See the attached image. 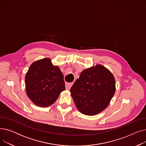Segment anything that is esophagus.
<instances>
[{
  "instance_id": "esophagus-1",
  "label": "esophagus",
  "mask_w": 146,
  "mask_h": 146,
  "mask_svg": "<svg viewBox=\"0 0 146 146\" xmlns=\"http://www.w3.org/2000/svg\"><path fill=\"white\" fill-rule=\"evenodd\" d=\"M72 85H73V83H66V89L67 90H69L71 88Z\"/></svg>"
}]
</instances>
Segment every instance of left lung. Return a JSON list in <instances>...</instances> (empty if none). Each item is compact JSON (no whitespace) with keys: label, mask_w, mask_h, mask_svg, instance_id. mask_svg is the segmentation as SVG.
I'll list each match as a JSON object with an SVG mask.
<instances>
[{"label":"left lung","mask_w":146,"mask_h":146,"mask_svg":"<svg viewBox=\"0 0 146 146\" xmlns=\"http://www.w3.org/2000/svg\"><path fill=\"white\" fill-rule=\"evenodd\" d=\"M115 92L112 73L101 64L82 72L70 89L78 110L86 115H95L108 106Z\"/></svg>","instance_id":"obj_1"}]
</instances>
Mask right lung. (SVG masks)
<instances>
[{
  "instance_id": "add662e5",
  "label": "right lung",
  "mask_w": 146,
  "mask_h": 146,
  "mask_svg": "<svg viewBox=\"0 0 146 146\" xmlns=\"http://www.w3.org/2000/svg\"><path fill=\"white\" fill-rule=\"evenodd\" d=\"M25 89L34 104L47 107L54 103L61 92L65 90L63 74L49 58L35 61L26 74Z\"/></svg>"
}]
</instances>
